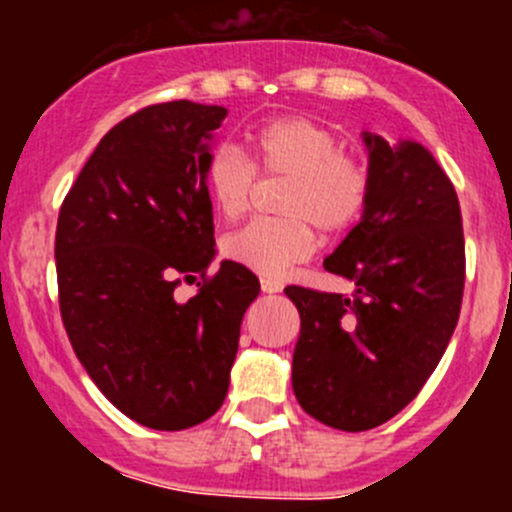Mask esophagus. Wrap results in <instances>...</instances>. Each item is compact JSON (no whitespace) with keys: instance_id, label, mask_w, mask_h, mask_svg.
Returning <instances> with one entry per match:
<instances>
[{"instance_id":"34e87169","label":"esophagus","mask_w":512,"mask_h":512,"mask_svg":"<svg viewBox=\"0 0 512 512\" xmlns=\"http://www.w3.org/2000/svg\"><path fill=\"white\" fill-rule=\"evenodd\" d=\"M260 287H262V292H267V294L282 292V282L270 280V277H262V280H260Z\"/></svg>"}]
</instances>
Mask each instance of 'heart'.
<instances>
[{"instance_id": "heart-1", "label": "heart", "mask_w": 512, "mask_h": 512, "mask_svg": "<svg viewBox=\"0 0 512 512\" xmlns=\"http://www.w3.org/2000/svg\"><path fill=\"white\" fill-rule=\"evenodd\" d=\"M247 160L232 146L210 153L205 188L210 203L227 220L240 218L250 203L255 170L287 175L282 220H252L225 237L223 250L232 262L267 277H282L314 252L317 237L342 235L364 215L371 198L369 165L344 153L327 126L302 116H285L245 136Z\"/></svg>"}]
</instances>
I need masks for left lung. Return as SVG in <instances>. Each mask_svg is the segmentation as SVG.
Wrapping results in <instances>:
<instances>
[{
    "label": "left lung",
    "instance_id": "left-lung-1",
    "mask_svg": "<svg viewBox=\"0 0 512 512\" xmlns=\"http://www.w3.org/2000/svg\"><path fill=\"white\" fill-rule=\"evenodd\" d=\"M371 198L324 270L354 297L287 287L299 339V406L339 431H369L416 399L458 324L466 282L461 205L448 175L416 141L364 133Z\"/></svg>",
    "mask_w": 512,
    "mask_h": 512
}]
</instances>
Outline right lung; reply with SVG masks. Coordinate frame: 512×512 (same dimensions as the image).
<instances>
[{"instance_id":"1","label":"right lung","mask_w":512,"mask_h":512,"mask_svg":"<svg viewBox=\"0 0 512 512\" xmlns=\"http://www.w3.org/2000/svg\"><path fill=\"white\" fill-rule=\"evenodd\" d=\"M227 108L168 101L113 126L59 210V307L76 356L108 401L156 431L223 406L242 314L260 294L247 267L215 257L205 165Z\"/></svg>"}]
</instances>
